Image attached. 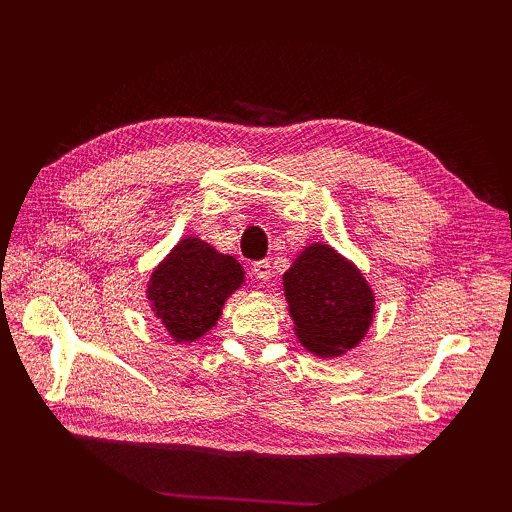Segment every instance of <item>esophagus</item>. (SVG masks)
I'll return each mask as SVG.
<instances>
[{
  "label": "esophagus",
  "mask_w": 512,
  "mask_h": 512,
  "mask_svg": "<svg viewBox=\"0 0 512 512\" xmlns=\"http://www.w3.org/2000/svg\"><path fill=\"white\" fill-rule=\"evenodd\" d=\"M253 275L257 279H262V281H270V279H273V266H270L268 259H262V262H255L253 264Z\"/></svg>",
  "instance_id": "1"
}]
</instances>
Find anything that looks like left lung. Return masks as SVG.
<instances>
[{
    "label": "left lung",
    "mask_w": 512,
    "mask_h": 512,
    "mask_svg": "<svg viewBox=\"0 0 512 512\" xmlns=\"http://www.w3.org/2000/svg\"><path fill=\"white\" fill-rule=\"evenodd\" d=\"M281 279L295 334L310 354L345 356L372 328V286L363 270L328 242L308 244Z\"/></svg>",
    "instance_id": "left-lung-1"
}]
</instances>
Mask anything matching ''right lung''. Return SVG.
<instances>
[{
	"label": "right lung",
	"instance_id": "1",
	"mask_svg": "<svg viewBox=\"0 0 512 512\" xmlns=\"http://www.w3.org/2000/svg\"><path fill=\"white\" fill-rule=\"evenodd\" d=\"M244 281V268L233 255L187 235L151 270L145 295L171 341L189 345L215 328L226 299Z\"/></svg>",
	"mask_w": 512,
	"mask_h": 512
}]
</instances>
